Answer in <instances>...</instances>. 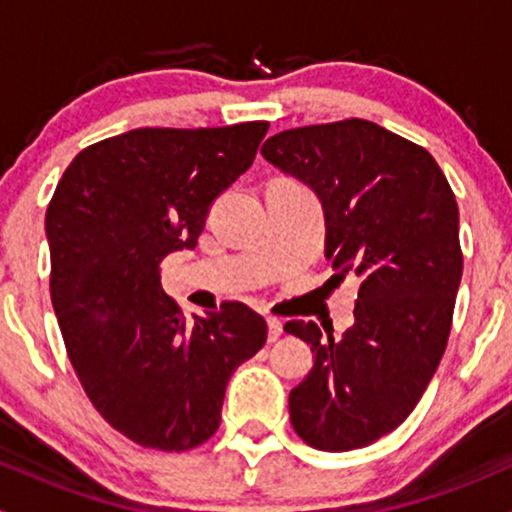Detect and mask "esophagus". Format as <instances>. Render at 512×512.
<instances>
[{"label":"esophagus","mask_w":512,"mask_h":512,"mask_svg":"<svg viewBox=\"0 0 512 512\" xmlns=\"http://www.w3.org/2000/svg\"><path fill=\"white\" fill-rule=\"evenodd\" d=\"M267 327H269V342H276V339L281 337V332H284V325H281L276 317H267Z\"/></svg>","instance_id":"obj_1"}]
</instances>
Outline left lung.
Listing matches in <instances>:
<instances>
[{
  "instance_id": "1",
  "label": "left lung",
  "mask_w": 512,
  "mask_h": 512,
  "mask_svg": "<svg viewBox=\"0 0 512 512\" xmlns=\"http://www.w3.org/2000/svg\"><path fill=\"white\" fill-rule=\"evenodd\" d=\"M262 156L315 192L332 279L358 281L342 339L284 325L315 358L289 395L291 424L317 450L366 448L414 411L448 346L462 279L455 195L426 149L356 117L286 129Z\"/></svg>"
}]
</instances>
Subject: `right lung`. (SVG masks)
Wrapping results in <instances>:
<instances>
[{"label": "right lung", "mask_w": 512, "mask_h": 512, "mask_svg": "<svg viewBox=\"0 0 512 512\" xmlns=\"http://www.w3.org/2000/svg\"><path fill=\"white\" fill-rule=\"evenodd\" d=\"M267 129H132L88 146L57 182L45 233L64 346L98 414L144 448L182 452L214 436L233 370L267 342L245 303L185 322L161 289V262L195 250Z\"/></svg>", "instance_id": "1"}]
</instances>
